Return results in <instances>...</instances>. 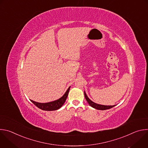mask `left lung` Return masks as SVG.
<instances>
[{
    "label": "left lung",
    "mask_w": 148,
    "mask_h": 148,
    "mask_svg": "<svg viewBox=\"0 0 148 148\" xmlns=\"http://www.w3.org/2000/svg\"><path fill=\"white\" fill-rule=\"evenodd\" d=\"M84 95H85V98H86L87 101L88 102V103H89V105L91 107H92V108H94L95 109H97L98 110H106L110 109L115 106V105H103L96 103L89 99V98L87 97L85 91H84Z\"/></svg>",
    "instance_id": "8db88e82"
}]
</instances>
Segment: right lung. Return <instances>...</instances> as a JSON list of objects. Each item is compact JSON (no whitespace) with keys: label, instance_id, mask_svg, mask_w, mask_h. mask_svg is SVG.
Instances as JSON below:
<instances>
[{"label":"right lung","instance_id":"1","mask_svg":"<svg viewBox=\"0 0 148 148\" xmlns=\"http://www.w3.org/2000/svg\"><path fill=\"white\" fill-rule=\"evenodd\" d=\"M70 87L68 88V90L66 91L65 94L63 95L62 97H61L60 98H59L57 100H56L54 101L50 102H47V103H40L37 102H35L33 100H30L35 105L38 107V108L44 110V111H54V110H57L59 108H60L62 105L64 103L69 91H70Z\"/></svg>","mask_w":148,"mask_h":148}]
</instances>
